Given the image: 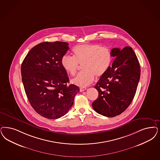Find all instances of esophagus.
<instances>
[{"mask_svg": "<svg viewBox=\"0 0 160 160\" xmlns=\"http://www.w3.org/2000/svg\"><path fill=\"white\" fill-rule=\"evenodd\" d=\"M87 88H80V91L82 92H83V91H84V90H86Z\"/></svg>", "mask_w": 160, "mask_h": 160, "instance_id": "34e87169", "label": "esophagus"}]
</instances>
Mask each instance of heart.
<instances>
[{
    "mask_svg": "<svg viewBox=\"0 0 160 160\" xmlns=\"http://www.w3.org/2000/svg\"><path fill=\"white\" fill-rule=\"evenodd\" d=\"M74 57L64 55L61 65L71 76L77 72L79 64L82 65L83 72L72 80V83L79 87H85L92 83L94 76H103L110 68L112 62L110 49L96 44H84L77 45L73 50Z\"/></svg>",
    "mask_w": 160,
    "mask_h": 160,
    "instance_id": "heart-1",
    "label": "heart"
}]
</instances>
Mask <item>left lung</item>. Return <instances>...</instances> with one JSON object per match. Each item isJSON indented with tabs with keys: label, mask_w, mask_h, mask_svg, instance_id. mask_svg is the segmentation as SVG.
I'll list each match as a JSON object with an SVG mask.
<instances>
[{
	"label": "left lung",
	"mask_w": 160,
	"mask_h": 160,
	"mask_svg": "<svg viewBox=\"0 0 160 160\" xmlns=\"http://www.w3.org/2000/svg\"><path fill=\"white\" fill-rule=\"evenodd\" d=\"M114 61L94 86L99 96L92 103L94 110L107 117L120 115L132 102L140 78L137 57L130 47L111 50Z\"/></svg>",
	"instance_id": "8db88e82"
}]
</instances>
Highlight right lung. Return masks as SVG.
I'll use <instances>...</instances> for the list:
<instances>
[{
	"mask_svg": "<svg viewBox=\"0 0 160 160\" xmlns=\"http://www.w3.org/2000/svg\"><path fill=\"white\" fill-rule=\"evenodd\" d=\"M65 42H44L29 51L21 65L22 80L31 105L50 119L66 114L73 105L78 87L67 85L69 78L61 58L69 49Z\"/></svg>",
	"mask_w": 160,
	"mask_h": 160,
	"instance_id": "1",
	"label": "right lung"
}]
</instances>
